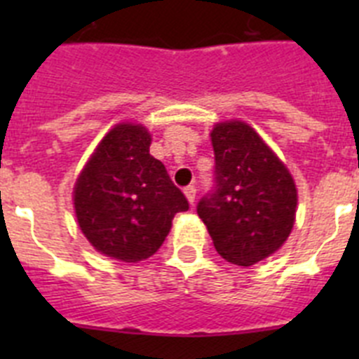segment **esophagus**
I'll use <instances>...</instances> for the list:
<instances>
[{
    "label": "esophagus",
    "instance_id": "1",
    "mask_svg": "<svg viewBox=\"0 0 359 359\" xmlns=\"http://www.w3.org/2000/svg\"><path fill=\"white\" fill-rule=\"evenodd\" d=\"M183 192H185V196H187V199H189L190 205H194V201H196V185L185 187V190H183Z\"/></svg>",
    "mask_w": 359,
    "mask_h": 359
}]
</instances>
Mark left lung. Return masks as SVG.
I'll return each mask as SVG.
<instances>
[{
	"label": "left lung",
	"instance_id": "left-lung-1",
	"mask_svg": "<svg viewBox=\"0 0 359 359\" xmlns=\"http://www.w3.org/2000/svg\"><path fill=\"white\" fill-rule=\"evenodd\" d=\"M214 190L198 203L217 253L252 266L277 252L294 224L297 187L287 167L248 123H215Z\"/></svg>",
	"mask_w": 359,
	"mask_h": 359
}]
</instances>
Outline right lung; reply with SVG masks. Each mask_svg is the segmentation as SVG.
Listing matches in <instances>:
<instances>
[{"label": "right lung", "instance_id": "right-lung-1", "mask_svg": "<svg viewBox=\"0 0 359 359\" xmlns=\"http://www.w3.org/2000/svg\"><path fill=\"white\" fill-rule=\"evenodd\" d=\"M149 147L144 126L118 123L97 145L73 189L86 239L97 252L123 262L154 255L174 215L189 210L183 192Z\"/></svg>", "mask_w": 359, "mask_h": 359}]
</instances>
